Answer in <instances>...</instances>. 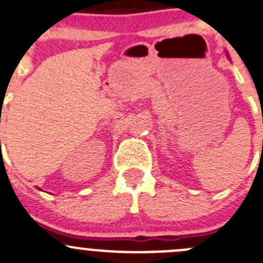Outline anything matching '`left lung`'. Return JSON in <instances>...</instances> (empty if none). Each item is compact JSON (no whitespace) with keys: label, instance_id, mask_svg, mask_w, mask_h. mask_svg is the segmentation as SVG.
I'll use <instances>...</instances> for the list:
<instances>
[{"label":"left lung","instance_id":"obj_1","mask_svg":"<svg viewBox=\"0 0 263 263\" xmlns=\"http://www.w3.org/2000/svg\"><path fill=\"white\" fill-rule=\"evenodd\" d=\"M228 59H229V54H228Z\"/></svg>","mask_w":263,"mask_h":263}]
</instances>
